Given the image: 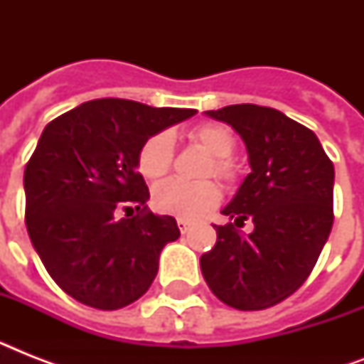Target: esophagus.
<instances>
[{"instance_id": "1", "label": "esophagus", "mask_w": 364, "mask_h": 364, "mask_svg": "<svg viewBox=\"0 0 364 364\" xmlns=\"http://www.w3.org/2000/svg\"><path fill=\"white\" fill-rule=\"evenodd\" d=\"M177 227H179L181 234H187L191 230V223L185 221V219H177Z\"/></svg>"}]
</instances>
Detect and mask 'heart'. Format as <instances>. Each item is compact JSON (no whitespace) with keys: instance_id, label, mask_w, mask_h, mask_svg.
Segmentation results:
<instances>
[{"instance_id":"heart-1","label":"heart","mask_w":364,"mask_h":364,"mask_svg":"<svg viewBox=\"0 0 364 364\" xmlns=\"http://www.w3.org/2000/svg\"><path fill=\"white\" fill-rule=\"evenodd\" d=\"M191 141L211 154L204 177H217L225 185H234L238 181V166L232 160L236 151V137L227 126L208 122L196 126L188 134ZM173 164V136L171 132L162 130L147 137L137 153V170L145 179L156 181L171 170ZM221 202V188L215 181L185 183L179 179L156 185L153 191V205L160 213L179 217L185 221H196L215 210Z\"/></svg>"}]
</instances>
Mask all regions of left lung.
Here are the masks:
<instances>
[{"instance_id":"8db88e82","label":"left lung","mask_w":364,"mask_h":364,"mask_svg":"<svg viewBox=\"0 0 364 364\" xmlns=\"http://www.w3.org/2000/svg\"><path fill=\"white\" fill-rule=\"evenodd\" d=\"M205 115L242 136L251 173L223 210L215 247L200 257L211 293L236 310H266L296 291L314 270L333 228L334 166L310 128L282 111L227 105ZM253 220L255 230L236 226Z\"/></svg>"}]
</instances>
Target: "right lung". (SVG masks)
<instances>
[{"label": "right lung", "mask_w": 364, "mask_h": 364, "mask_svg": "<svg viewBox=\"0 0 364 364\" xmlns=\"http://www.w3.org/2000/svg\"><path fill=\"white\" fill-rule=\"evenodd\" d=\"M194 113L102 98L45 126L24 170L26 227L64 293L98 310L147 293L160 251L181 232L173 217L149 211L137 153L147 137Z\"/></svg>", "instance_id": "add662e5"}]
</instances>
